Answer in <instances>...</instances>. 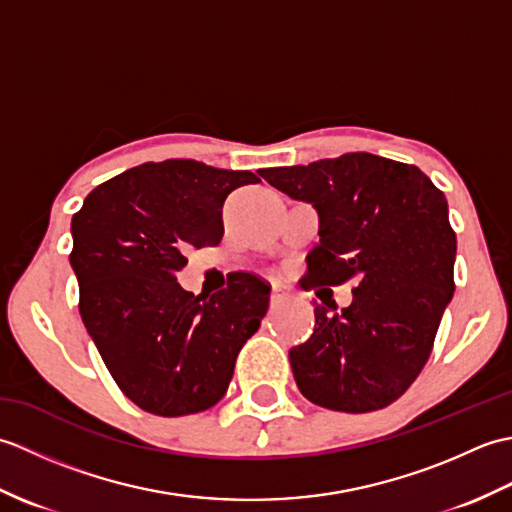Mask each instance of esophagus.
Masks as SVG:
<instances>
[{"label":"esophagus","mask_w":512,"mask_h":512,"mask_svg":"<svg viewBox=\"0 0 512 512\" xmlns=\"http://www.w3.org/2000/svg\"><path fill=\"white\" fill-rule=\"evenodd\" d=\"M288 295H290V292H288V288H286V286H279V284H275V286H273V290H270V303H273V306H275V303L288 299Z\"/></svg>","instance_id":"1"}]
</instances>
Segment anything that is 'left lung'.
<instances>
[{"instance_id":"1","label":"left lung","mask_w":512,"mask_h":512,"mask_svg":"<svg viewBox=\"0 0 512 512\" xmlns=\"http://www.w3.org/2000/svg\"><path fill=\"white\" fill-rule=\"evenodd\" d=\"M259 176L319 211L301 288L358 277L350 306L314 308L312 336L290 350L301 394L345 413L391 405L429 361L455 290L447 198L418 167L365 151Z\"/></svg>"}]
</instances>
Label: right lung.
I'll use <instances>...</instances> for the list:
<instances>
[{
	"label": "right lung",
	"mask_w": 512,
	"mask_h": 512,
	"mask_svg": "<svg viewBox=\"0 0 512 512\" xmlns=\"http://www.w3.org/2000/svg\"><path fill=\"white\" fill-rule=\"evenodd\" d=\"M250 171L195 160L145 162L99 184L72 217L79 312L123 394L149 413L189 416L226 394L235 358L259 330L270 286L253 273L195 297L178 284L191 248L217 246L228 193Z\"/></svg>",
	"instance_id": "add662e5"
}]
</instances>
